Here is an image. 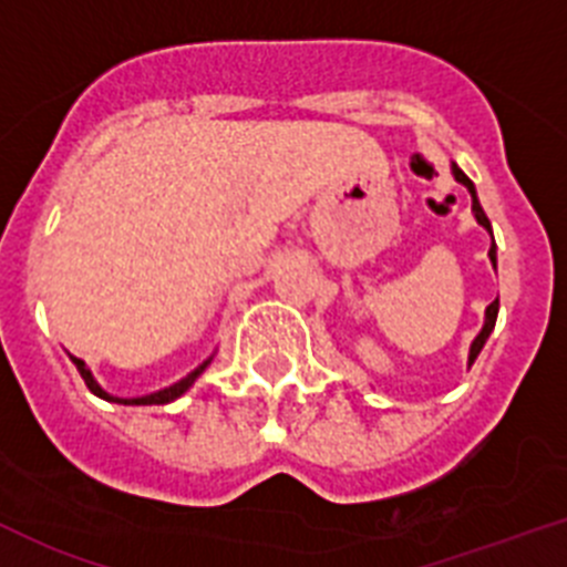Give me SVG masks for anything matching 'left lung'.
<instances>
[{
	"label": "left lung",
	"mask_w": 567,
	"mask_h": 567,
	"mask_svg": "<svg viewBox=\"0 0 567 567\" xmlns=\"http://www.w3.org/2000/svg\"><path fill=\"white\" fill-rule=\"evenodd\" d=\"M452 175H455V181L463 183V186L468 188V195H472L474 220L481 223V226L486 228L488 234H492V223H488L486 212H483L481 200H477V192H474V183L468 181L466 175H463V169H457V163H452ZM488 259H492V265H494V268H497V246H494V237H492V248H488ZM497 310H499V302H497V299H494V302L486 308V321H483V330H481V333H477V339L472 341V350H468V367L474 364V359L481 355V350H483V344H486V339H488V336H492L494 321H497Z\"/></svg>",
	"instance_id": "1"
}]
</instances>
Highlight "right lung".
<instances>
[{
	"label": "right lung",
	"mask_w": 567,
	"mask_h": 567,
	"mask_svg": "<svg viewBox=\"0 0 567 567\" xmlns=\"http://www.w3.org/2000/svg\"><path fill=\"white\" fill-rule=\"evenodd\" d=\"M70 359H73V364H75V370L81 372V379H84V384L90 386V392H93V395H99V398H104V401H115V404H126V406H146V404H169V401H175V398H181L183 392L188 390V386L195 384L197 381V375H200L203 370H206L208 364H212V359L208 361H203L200 367H197V370H192L186 375V379H181L177 381V384H172V386H166V390H157V392H150V395H141V398H118V395H110V392L106 390H101V384L99 381L93 379V372H90V367L84 364V361L81 359H75V355H70Z\"/></svg>",
	"instance_id": "add662e5"
}]
</instances>
